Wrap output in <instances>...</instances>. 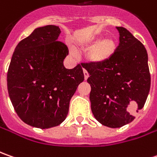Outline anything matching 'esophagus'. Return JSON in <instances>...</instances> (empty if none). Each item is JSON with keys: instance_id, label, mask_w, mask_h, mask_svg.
Instances as JSON below:
<instances>
[{"instance_id": "esophagus-1", "label": "esophagus", "mask_w": 157, "mask_h": 157, "mask_svg": "<svg viewBox=\"0 0 157 157\" xmlns=\"http://www.w3.org/2000/svg\"><path fill=\"white\" fill-rule=\"evenodd\" d=\"M83 73H84V79H85V80H87L88 77H89V73H88V71H87L86 69H83Z\"/></svg>"}]
</instances>
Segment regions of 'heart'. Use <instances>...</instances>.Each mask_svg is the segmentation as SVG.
I'll use <instances>...</instances> for the list:
<instances>
[{"label": "heart", "instance_id": "b5f03b06", "mask_svg": "<svg viewBox=\"0 0 157 157\" xmlns=\"http://www.w3.org/2000/svg\"><path fill=\"white\" fill-rule=\"evenodd\" d=\"M97 40L96 37H92L89 40V43H93ZM116 49V41L111 37L102 38L98 41L89 50L88 57L91 62L101 63L108 61Z\"/></svg>", "mask_w": 157, "mask_h": 157}]
</instances>
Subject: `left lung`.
I'll return each instance as SVG.
<instances>
[{"mask_svg":"<svg viewBox=\"0 0 157 157\" xmlns=\"http://www.w3.org/2000/svg\"><path fill=\"white\" fill-rule=\"evenodd\" d=\"M119 46L104 62L82 63L89 74V99L95 119L109 128H121L135 119L133 111L142 109L150 89V73L145 47L122 27Z\"/></svg>","mask_w":157,"mask_h":157,"instance_id":"obj_1","label":"left lung"}]
</instances>
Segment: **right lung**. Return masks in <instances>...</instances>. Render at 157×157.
<instances>
[{
	"label": "right lung",
	"instance_id": "right-lung-1",
	"mask_svg": "<svg viewBox=\"0 0 157 157\" xmlns=\"http://www.w3.org/2000/svg\"><path fill=\"white\" fill-rule=\"evenodd\" d=\"M59 27L35 29L14 49L7 74L8 91L20 118L39 128L58 126L67 117L69 101L84 80L82 64L63 66L68 55L58 41Z\"/></svg>",
	"mask_w": 157,
	"mask_h": 157
}]
</instances>
